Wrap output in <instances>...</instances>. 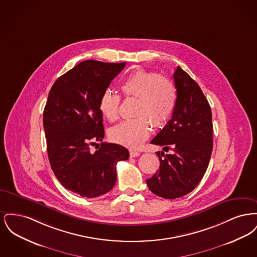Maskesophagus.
I'll list each match as a JSON object with an SVG mask.
<instances>
[{
	"mask_svg": "<svg viewBox=\"0 0 257 257\" xmlns=\"http://www.w3.org/2000/svg\"><path fill=\"white\" fill-rule=\"evenodd\" d=\"M140 155H141V153L138 152V151H134V150H131V151H130V157H131V158L138 157V156H140Z\"/></svg>",
	"mask_w": 257,
	"mask_h": 257,
	"instance_id": "esophagus-1",
	"label": "esophagus"
}]
</instances>
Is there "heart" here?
I'll list each match as a JSON object with an SVG mask.
<instances>
[{
    "label": "heart",
    "mask_w": 257,
    "mask_h": 257,
    "mask_svg": "<svg viewBox=\"0 0 257 257\" xmlns=\"http://www.w3.org/2000/svg\"><path fill=\"white\" fill-rule=\"evenodd\" d=\"M120 89L125 97H136L133 119L112 127L110 138L114 143L129 148H138L149 137L151 123L160 127L171 117L176 104V89L168 77L144 69L133 71L123 79ZM120 97L110 89L105 90L99 101L102 114L110 122L119 116Z\"/></svg>",
    "instance_id": "obj_1"
}]
</instances>
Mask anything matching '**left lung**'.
Here are the masks:
<instances>
[{
    "label": "left lung",
    "mask_w": 257,
    "mask_h": 257,
    "mask_svg": "<svg viewBox=\"0 0 257 257\" xmlns=\"http://www.w3.org/2000/svg\"><path fill=\"white\" fill-rule=\"evenodd\" d=\"M177 97L172 117L151 141L161 146L159 171L147 184L156 196L173 199L191 193L207 170L213 149L212 111L202 90L180 66L173 73Z\"/></svg>",
    "instance_id": "left-lung-1"
}]
</instances>
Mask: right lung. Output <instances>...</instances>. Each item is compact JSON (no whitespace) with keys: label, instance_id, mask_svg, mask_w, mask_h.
Listing matches in <instances>:
<instances>
[{"label":"right lung","instance_id":"add662e5","mask_svg":"<svg viewBox=\"0 0 257 257\" xmlns=\"http://www.w3.org/2000/svg\"><path fill=\"white\" fill-rule=\"evenodd\" d=\"M126 62L85 61L54 83L43 112L51 168L61 185L83 197L102 196L116 181V164L129 158L127 148L103 143L102 93ZM101 141L98 149L90 147Z\"/></svg>","mask_w":257,"mask_h":257}]
</instances>
